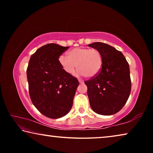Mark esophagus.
Instances as JSON below:
<instances>
[{
  "label": "esophagus",
  "instance_id": "esophagus-1",
  "mask_svg": "<svg viewBox=\"0 0 153 153\" xmlns=\"http://www.w3.org/2000/svg\"><path fill=\"white\" fill-rule=\"evenodd\" d=\"M78 81H79V82L80 83V84H83V83H84V81H83V80L81 79H79Z\"/></svg>",
  "mask_w": 153,
  "mask_h": 153
}]
</instances>
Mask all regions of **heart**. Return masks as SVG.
Listing matches in <instances>:
<instances>
[{
  "mask_svg": "<svg viewBox=\"0 0 153 153\" xmlns=\"http://www.w3.org/2000/svg\"><path fill=\"white\" fill-rule=\"evenodd\" d=\"M67 57L61 56L59 63L67 74H73L76 67L79 69L77 75L87 77H94L99 74L102 66V56L96 48L79 47L67 53Z\"/></svg>",
  "mask_w": 153,
  "mask_h": 153,
  "instance_id": "heart-1",
  "label": "heart"
}]
</instances>
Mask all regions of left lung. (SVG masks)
<instances>
[{
  "instance_id": "8db88e82",
  "label": "left lung",
  "mask_w": 153,
  "mask_h": 153,
  "mask_svg": "<svg viewBox=\"0 0 153 153\" xmlns=\"http://www.w3.org/2000/svg\"><path fill=\"white\" fill-rule=\"evenodd\" d=\"M88 46L99 51L102 56L100 73L84 83L92 109L99 115H111L120 111L131 92L129 64L120 51L102 42Z\"/></svg>"
}]
</instances>
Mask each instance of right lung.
Masks as SVG:
<instances>
[{
  "instance_id": "obj_1",
  "label": "right lung",
  "mask_w": 153,
  "mask_h": 153,
  "mask_svg": "<svg viewBox=\"0 0 153 153\" xmlns=\"http://www.w3.org/2000/svg\"><path fill=\"white\" fill-rule=\"evenodd\" d=\"M68 48L53 43L42 46L31 56L27 69L33 105L51 119L61 118L69 112L79 85L76 77L67 74L59 63V56Z\"/></svg>"
}]
</instances>
